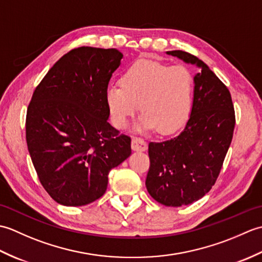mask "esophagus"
I'll return each instance as SVG.
<instances>
[{
  "label": "esophagus",
  "instance_id": "34e87169",
  "mask_svg": "<svg viewBox=\"0 0 262 262\" xmlns=\"http://www.w3.org/2000/svg\"><path fill=\"white\" fill-rule=\"evenodd\" d=\"M132 149L135 152H145L147 149V144L142 138L134 137L132 140Z\"/></svg>",
  "mask_w": 262,
  "mask_h": 262
}]
</instances>
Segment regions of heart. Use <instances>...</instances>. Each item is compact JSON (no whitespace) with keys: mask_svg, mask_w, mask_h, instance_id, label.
I'll list each match as a JSON object with an SVG mask.
<instances>
[{"mask_svg":"<svg viewBox=\"0 0 262 262\" xmlns=\"http://www.w3.org/2000/svg\"><path fill=\"white\" fill-rule=\"evenodd\" d=\"M120 86H109L105 103L114 125L124 129L138 111L143 115L134 127L137 133L159 129L171 134L190 115L193 79L183 66H170L140 59L122 72Z\"/></svg>","mask_w":262,"mask_h":262,"instance_id":"b5f03b06","label":"heart"}]
</instances>
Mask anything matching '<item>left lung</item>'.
<instances>
[{
  "instance_id": "left-lung-1",
  "label": "left lung",
  "mask_w": 262,
  "mask_h": 262,
  "mask_svg": "<svg viewBox=\"0 0 262 262\" xmlns=\"http://www.w3.org/2000/svg\"><path fill=\"white\" fill-rule=\"evenodd\" d=\"M168 55L194 65L190 117L179 135L148 144L146 189L158 203L180 207L197 202L215 185L235 126L231 93L203 60L182 51Z\"/></svg>"
}]
</instances>
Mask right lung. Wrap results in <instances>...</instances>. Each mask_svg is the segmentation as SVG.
Returning a JSON list of instances; mask_svg holds the SVG:
<instances>
[{
    "label": "right lung",
    "mask_w": 262,
    "mask_h": 262,
    "mask_svg": "<svg viewBox=\"0 0 262 262\" xmlns=\"http://www.w3.org/2000/svg\"><path fill=\"white\" fill-rule=\"evenodd\" d=\"M122 56L115 48L73 49L33 92L27 145L42 187L60 205L84 206L102 197L109 171L132 154L130 138L109 124L105 103Z\"/></svg>",
    "instance_id": "right-lung-1"
}]
</instances>
